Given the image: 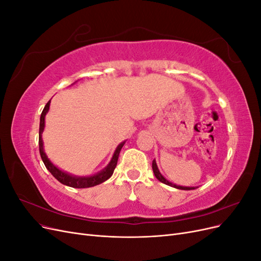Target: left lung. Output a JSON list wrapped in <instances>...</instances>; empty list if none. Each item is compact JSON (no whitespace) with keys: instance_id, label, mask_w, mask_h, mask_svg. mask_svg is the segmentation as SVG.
Masks as SVG:
<instances>
[{"instance_id":"obj_1","label":"left lung","mask_w":261,"mask_h":261,"mask_svg":"<svg viewBox=\"0 0 261 261\" xmlns=\"http://www.w3.org/2000/svg\"><path fill=\"white\" fill-rule=\"evenodd\" d=\"M152 170H153V173H154V175H155V177L159 179L161 183H163V184H165V185H169V186H172V187H175V188H177V189H184V191H191V189H195V187H184V186H177V185H175V184H172L171 181H169L168 179H165L163 176H162V174L160 173V171H159V169H158V167H156V163H155V160H153L152 161Z\"/></svg>"}]
</instances>
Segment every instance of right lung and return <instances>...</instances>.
<instances>
[{"mask_svg": "<svg viewBox=\"0 0 261 261\" xmlns=\"http://www.w3.org/2000/svg\"><path fill=\"white\" fill-rule=\"evenodd\" d=\"M50 102L49 101L48 103L45 105L43 111L41 113L40 116V127H39V151H40V155H41V159L45 165V168L50 171L51 174L57 178L60 183L64 184L66 186L69 187H74V188H87V187H92V186H96L99 185L101 183H103L107 179H109L110 177L112 176L114 169L116 168V164H117V160H118V155H120L121 152V149L124 146L125 141L122 144H120L117 146L115 152L112 156V160L111 162L109 163L108 167L106 169L102 170L101 172H99L98 174L96 175H92V176H86V177H77V176H73V175H69L67 173L63 172L61 170H59L55 165H53L50 160L48 159V156L44 153L43 151V143H42V137H41V134L43 132L44 128V116L46 114V112L49 111V108H50Z\"/></svg>", "mask_w": 261, "mask_h": 261, "instance_id": "right-lung-1", "label": "right lung"}]
</instances>
